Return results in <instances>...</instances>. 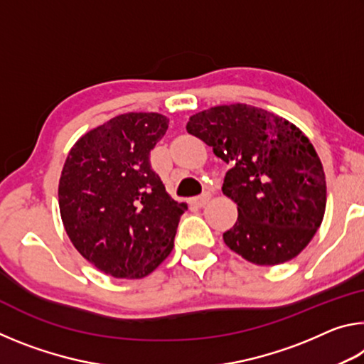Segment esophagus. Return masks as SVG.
I'll use <instances>...</instances> for the list:
<instances>
[{
    "mask_svg": "<svg viewBox=\"0 0 364 364\" xmlns=\"http://www.w3.org/2000/svg\"><path fill=\"white\" fill-rule=\"evenodd\" d=\"M208 199H210V194H208V193H202L200 196L194 197L193 204H194L196 207H204V205L207 204V202H208Z\"/></svg>",
    "mask_w": 364,
    "mask_h": 364,
    "instance_id": "34e87169",
    "label": "esophagus"
}]
</instances>
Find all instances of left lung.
Segmentation results:
<instances>
[{"mask_svg":"<svg viewBox=\"0 0 364 364\" xmlns=\"http://www.w3.org/2000/svg\"><path fill=\"white\" fill-rule=\"evenodd\" d=\"M186 130L231 165L223 194L237 204V221L223 232L228 247L267 267L297 257L326 208L324 170L310 139L287 120L247 104L196 114Z\"/></svg>","mask_w":364,"mask_h":364,"instance_id":"left-lung-1","label":"left lung"}]
</instances>
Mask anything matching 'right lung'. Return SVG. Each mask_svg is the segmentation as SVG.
Instances as JSON below:
<instances>
[{
	"mask_svg": "<svg viewBox=\"0 0 364 364\" xmlns=\"http://www.w3.org/2000/svg\"><path fill=\"white\" fill-rule=\"evenodd\" d=\"M167 128L160 114L119 115L83 134L64 164L65 231L86 260L114 278H144L173 249L188 207L170 199L151 167V151Z\"/></svg>",
	"mask_w": 364,
	"mask_h": 364,
	"instance_id": "add662e5",
	"label": "right lung"
}]
</instances>
